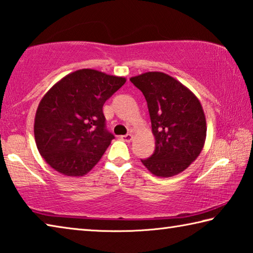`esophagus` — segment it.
I'll return each mask as SVG.
<instances>
[{
	"instance_id": "obj_1",
	"label": "esophagus",
	"mask_w": 253,
	"mask_h": 253,
	"mask_svg": "<svg viewBox=\"0 0 253 253\" xmlns=\"http://www.w3.org/2000/svg\"><path fill=\"white\" fill-rule=\"evenodd\" d=\"M121 140L124 141V142H131V141L133 140V135L130 133H127L126 135H121Z\"/></svg>"
}]
</instances>
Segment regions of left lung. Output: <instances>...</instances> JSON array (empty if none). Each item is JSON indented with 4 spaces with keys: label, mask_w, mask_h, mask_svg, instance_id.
<instances>
[{
    "label": "left lung",
    "mask_w": 253,
    "mask_h": 253,
    "mask_svg": "<svg viewBox=\"0 0 253 253\" xmlns=\"http://www.w3.org/2000/svg\"><path fill=\"white\" fill-rule=\"evenodd\" d=\"M130 81L147 100L156 150L141 160L156 176L170 178L196 160L205 147L206 115L194 93L163 72H145Z\"/></svg>",
    "instance_id": "left-lung-1"
}]
</instances>
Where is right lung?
<instances>
[{
    "instance_id": "add662e5",
    "label": "right lung",
    "mask_w": 253,
    "mask_h": 253,
    "mask_svg": "<svg viewBox=\"0 0 253 253\" xmlns=\"http://www.w3.org/2000/svg\"><path fill=\"white\" fill-rule=\"evenodd\" d=\"M126 79L93 69L65 75L40 101L34 138L48 166L68 176L88 173L114 135L105 130L103 104Z\"/></svg>"
}]
</instances>
